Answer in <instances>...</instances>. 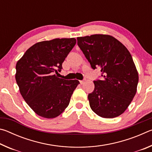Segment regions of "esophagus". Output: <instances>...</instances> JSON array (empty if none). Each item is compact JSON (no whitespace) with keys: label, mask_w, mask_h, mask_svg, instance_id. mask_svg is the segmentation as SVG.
<instances>
[{"label":"esophagus","mask_w":152,"mask_h":152,"mask_svg":"<svg viewBox=\"0 0 152 152\" xmlns=\"http://www.w3.org/2000/svg\"><path fill=\"white\" fill-rule=\"evenodd\" d=\"M80 82L81 84H83L84 82H85V80H80Z\"/></svg>","instance_id":"34e87169"}]
</instances>
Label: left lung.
Returning <instances> with one entry per match:
<instances>
[{"label":"left lung","mask_w":152,"mask_h":152,"mask_svg":"<svg viewBox=\"0 0 152 152\" xmlns=\"http://www.w3.org/2000/svg\"><path fill=\"white\" fill-rule=\"evenodd\" d=\"M77 43L91 68H101L102 78L94 80V89L88 96L91 109L103 118L119 116L135 96L139 80L129 51L108 35L77 37Z\"/></svg>","instance_id":"8db88e82"}]
</instances>
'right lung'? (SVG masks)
Masks as SVG:
<instances>
[{
    "mask_svg": "<svg viewBox=\"0 0 152 152\" xmlns=\"http://www.w3.org/2000/svg\"><path fill=\"white\" fill-rule=\"evenodd\" d=\"M74 38L44 41L31 46L17 61L16 79L20 94L33 111L52 119L68 106L77 80L58 78L56 73L75 45Z\"/></svg>",
    "mask_w": 152,
    "mask_h": 152,
    "instance_id": "obj_1",
    "label": "right lung"
}]
</instances>
